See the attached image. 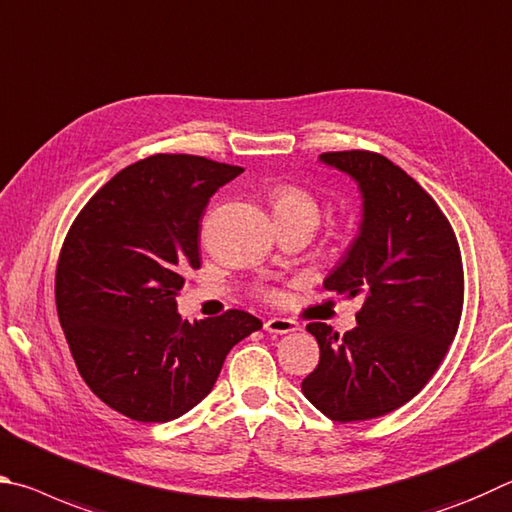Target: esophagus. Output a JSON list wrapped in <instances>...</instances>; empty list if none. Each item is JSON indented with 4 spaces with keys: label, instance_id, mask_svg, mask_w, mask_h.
Masks as SVG:
<instances>
[{
    "label": "esophagus",
    "instance_id": "esophagus-1",
    "mask_svg": "<svg viewBox=\"0 0 512 512\" xmlns=\"http://www.w3.org/2000/svg\"><path fill=\"white\" fill-rule=\"evenodd\" d=\"M265 330L272 335H290V333H297L299 324L292 319H283V317H272L265 321Z\"/></svg>",
    "mask_w": 512,
    "mask_h": 512
}]
</instances>
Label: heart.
I'll return each mask as SVG.
<instances>
[{"instance_id":"b5f03b06","label":"heart","mask_w":512,"mask_h":512,"mask_svg":"<svg viewBox=\"0 0 512 512\" xmlns=\"http://www.w3.org/2000/svg\"><path fill=\"white\" fill-rule=\"evenodd\" d=\"M270 204L274 220H292V218H306L317 224L319 220V206L308 191L294 186V184H279L272 188Z\"/></svg>"}]
</instances>
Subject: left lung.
<instances>
[{
  "instance_id": "obj_1",
  "label": "left lung",
  "mask_w": 512,
  "mask_h": 512,
  "mask_svg": "<svg viewBox=\"0 0 512 512\" xmlns=\"http://www.w3.org/2000/svg\"><path fill=\"white\" fill-rule=\"evenodd\" d=\"M360 188L362 222L324 288L362 299L339 335L308 324L319 364L301 391L321 414L353 423L409 402L436 373L461 321L463 265L450 222L423 186L369 150L324 152Z\"/></svg>"
}]
</instances>
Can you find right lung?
Listing matches in <instances>:
<instances>
[{
	"instance_id": "add662e5",
	"label": "right lung",
	"mask_w": 512,
	"mask_h": 512,
	"mask_svg": "<svg viewBox=\"0 0 512 512\" xmlns=\"http://www.w3.org/2000/svg\"><path fill=\"white\" fill-rule=\"evenodd\" d=\"M240 166L152 155L123 168L71 224L56 270V306L71 357L107 407L168 423L209 396L224 357L263 328L245 310L188 324L177 312L200 267L209 197Z\"/></svg>"
}]
</instances>
